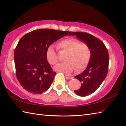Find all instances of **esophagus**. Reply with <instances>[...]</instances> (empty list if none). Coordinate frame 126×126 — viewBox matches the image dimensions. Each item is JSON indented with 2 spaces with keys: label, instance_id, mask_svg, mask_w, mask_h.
Returning a JSON list of instances; mask_svg holds the SVG:
<instances>
[{
  "label": "esophagus",
  "instance_id": "34e87169",
  "mask_svg": "<svg viewBox=\"0 0 126 126\" xmlns=\"http://www.w3.org/2000/svg\"><path fill=\"white\" fill-rule=\"evenodd\" d=\"M65 76H66V78L69 79H73L74 77L71 76V75H65Z\"/></svg>",
  "mask_w": 126,
  "mask_h": 126
}]
</instances>
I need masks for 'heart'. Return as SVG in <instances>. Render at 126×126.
<instances>
[{
	"instance_id": "1",
	"label": "heart",
	"mask_w": 126,
	"mask_h": 126,
	"mask_svg": "<svg viewBox=\"0 0 126 126\" xmlns=\"http://www.w3.org/2000/svg\"><path fill=\"white\" fill-rule=\"evenodd\" d=\"M57 48L61 51L68 52L65 63L58 64L55 69L65 73H70L76 69L80 72L87 67L92 56L91 49L87 43H80L76 39L68 38L62 40L57 44ZM46 57L50 64L56 65L58 63L59 58L56 51L52 46L46 50Z\"/></svg>"
}]
</instances>
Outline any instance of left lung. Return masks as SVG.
<instances>
[{
	"mask_svg": "<svg viewBox=\"0 0 126 126\" xmlns=\"http://www.w3.org/2000/svg\"><path fill=\"white\" fill-rule=\"evenodd\" d=\"M70 35L76 36L89 45L92 56L87 68L75 78L81 82L79 90H74L77 95L86 96L95 92L107 75L109 66L108 50L102 41L92 34L83 32H73Z\"/></svg>",
	"mask_w": 126,
	"mask_h": 126,
	"instance_id": "obj_1",
	"label": "left lung"
}]
</instances>
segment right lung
I'll use <instances>...</instances> for the list:
<instances>
[{
	"instance_id": "right-lung-1",
	"label": "right lung",
	"mask_w": 126,
	"mask_h": 126,
	"mask_svg": "<svg viewBox=\"0 0 126 126\" xmlns=\"http://www.w3.org/2000/svg\"><path fill=\"white\" fill-rule=\"evenodd\" d=\"M71 32L37 29L25 34L16 46V77L24 89L36 94L47 91L53 81V71L46 57V50L53 42Z\"/></svg>"
}]
</instances>
